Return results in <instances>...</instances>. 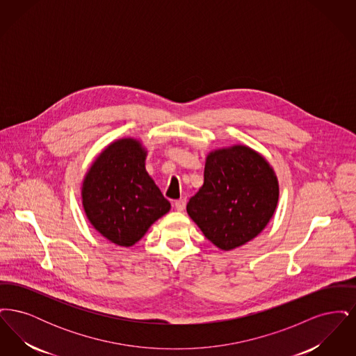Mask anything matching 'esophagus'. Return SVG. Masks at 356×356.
Returning <instances> with one entry per match:
<instances>
[{"label": "esophagus", "instance_id": "1", "mask_svg": "<svg viewBox=\"0 0 356 356\" xmlns=\"http://www.w3.org/2000/svg\"><path fill=\"white\" fill-rule=\"evenodd\" d=\"M186 199H179V200H175V208H176V211H179V212H181V211H184V208H186Z\"/></svg>", "mask_w": 356, "mask_h": 356}]
</instances>
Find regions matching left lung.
<instances>
[{
  "label": "left lung",
  "mask_w": 356,
  "mask_h": 356,
  "mask_svg": "<svg viewBox=\"0 0 356 356\" xmlns=\"http://www.w3.org/2000/svg\"><path fill=\"white\" fill-rule=\"evenodd\" d=\"M277 199V179L270 164L254 149L235 145L208 154L203 186L189 199L186 212L204 236L229 251L264 229Z\"/></svg>",
  "instance_id": "left-lung-1"
}]
</instances>
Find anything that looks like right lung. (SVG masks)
Masks as SVG:
<instances>
[{"mask_svg": "<svg viewBox=\"0 0 356 356\" xmlns=\"http://www.w3.org/2000/svg\"><path fill=\"white\" fill-rule=\"evenodd\" d=\"M83 205L92 225L121 247L134 245L170 208L134 138L112 143L97 157L85 177Z\"/></svg>", "mask_w": 356, "mask_h": 356, "instance_id": "add662e5", "label": "right lung"}]
</instances>
